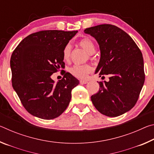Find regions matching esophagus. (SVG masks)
I'll return each mask as SVG.
<instances>
[{
    "instance_id": "obj_1",
    "label": "esophagus",
    "mask_w": 154,
    "mask_h": 154,
    "mask_svg": "<svg viewBox=\"0 0 154 154\" xmlns=\"http://www.w3.org/2000/svg\"><path fill=\"white\" fill-rule=\"evenodd\" d=\"M88 82L87 80H80L79 81V83H81V84H86Z\"/></svg>"
}]
</instances>
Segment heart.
Instances as JSON below:
<instances>
[{"label": "heart", "instance_id": "1", "mask_svg": "<svg viewBox=\"0 0 154 154\" xmlns=\"http://www.w3.org/2000/svg\"><path fill=\"white\" fill-rule=\"evenodd\" d=\"M79 45L86 51L88 54H92L94 53L96 46L94 41L88 37L83 38L79 41ZM71 45L69 43L66 44L64 46L62 51V57L64 60L68 61L71 56ZM69 72L74 77L79 79H84L86 77L88 73L92 71V67L89 64H75L70 67L69 69Z\"/></svg>", "mask_w": 154, "mask_h": 154}]
</instances>
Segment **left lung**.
Segmentation results:
<instances>
[{"mask_svg":"<svg viewBox=\"0 0 154 154\" xmlns=\"http://www.w3.org/2000/svg\"><path fill=\"white\" fill-rule=\"evenodd\" d=\"M84 32L94 37L100 47L95 73L109 76V82H99V91L91 96L93 105L106 116L124 114L137 103L144 84L141 51L130 36L116 26L100 24Z\"/></svg>","mask_w":154,"mask_h":154,"instance_id":"obj_1","label":"left lung"}]
</instances>
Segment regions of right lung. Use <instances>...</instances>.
Segmentation results:
<instances>
[{
	"label": "right lung",
	"instance_id": "add662e5",
	"mask_svg": "<svg viewBox=\"0 0 154 154\" xmlns=\"http://www.w3.org/2000/svg\"><path fill=\"white\" fill-rule=\"evenodd\" d=\"M77 32L38 31L24 38L13 51L10 60L13 88L32 116L54 119L69 105L71 91L79 81L64 71L62 79L55 83L51 75L65 66L62 51Z\"/></svg>",
	"mask_w": 154,
	"mask_h": 154
}]
</instances>
